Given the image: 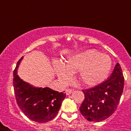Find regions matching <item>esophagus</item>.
<instances>
[{"instance_id": "1", "label": "esophagus", "mask_w": 131, "mask_h": 131, "mask_svg": "<svg viewBox=\"0 0 131 131\" xmlns=\"http://www.w3.org/2000/svg\"><path fill=\"white\" fill-rule=\"evenodd\" d=\"M72 91H73L72 90H71V89H66V93L67 95H69V94H70L72 92Z\"/></svg>"}]
</instances>
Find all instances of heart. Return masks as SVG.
Returning <instances> with one entry per match:
<instances>
[{
	"mask_svg": "<svg viewBox=\"0 0 131 131\" xmlns=\"http://www.w3.org/2000/svg\"><path fill=\"white\" fill-rule=\"evenodd\" d=\"M111 58L100 54L96 50H88L69 58L65 65L54 63V68L60 78L68 81L71 73L77 72V80L86 86H95L104 81L112 68Z\"/></svg>",
	"mask_w": 131,
	"mask_h": 131,
	"instance_id": "heart-1",
	"label": "heart"
}]
</instances>
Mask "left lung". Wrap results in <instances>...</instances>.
Listing matches in <instances>:
<instances>
[{
	"mask_svg": "<svg viewBox=\"0 0 131 131\" xmlns=\"http://www.w3.org/2000/svg\"><path fill=\"white\" fill-rule=\"evenodd\" d=\"M124 87L121 66L115 65L108 79L94 87L83 90L84 99L79 107L86 120L100 122L113 114L117 108Z\"/></svg>",
	"mask_w": 131,
	"mask_h": 131,
	"instance_id": "1",
	"label": "left lung"
}]
</instances>
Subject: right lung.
I'll use <instances>...</instances> for the list:
<instances>
[{"mask_svg":"<svg viewBox=\"0 0 131 131\" xmlns=\"http://www.w3.org/2000/svg\"><path fill=\"white\" fill-rule=\"evenodd\" d=\"M23 57L14 70L13 84L16 102L29 119L35 122L47 123L58 113L66 94L48 87L35 88L23 81L17 75V69Z\"/></svg>","mask_w":131,"mask_h":131,"instance_id":"add662e5","label":"right lung"}]
</instances>
